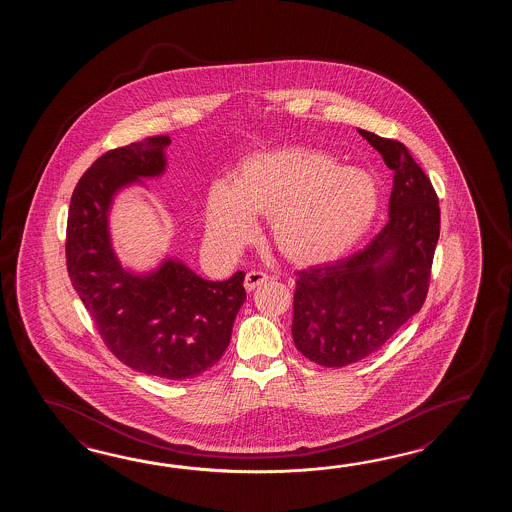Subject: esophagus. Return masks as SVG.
Wrapping results in <instances>:
<instances>
[{
  "instance_id": "34e87169",
  "label": "esophagus",
  "mask_w": 512,
  "mask_h": 512,
  "mask_svg": "<svg viewBox=\"0 0 512 512\" xmlns=\"http://www.w3.org/2000/svg\"><path fill=\"white\" fill-rule=\"evenodd\" d=\"M267 280H269V274H267V272H247V276H245V289H247V291H254L258 285L267 282Z\"/></svg>"
}]
</instances>
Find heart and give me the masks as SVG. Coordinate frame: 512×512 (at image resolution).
I'll return each mask as SVG.
<instances>
[{
	"label": "heart",
	"mask_w": 512,
	"mask_h": 512,
	"mask_svg": "<svg viewBox=\"0 0 512 512\" xmlns=\"http://www.w3.org/2000/svg\"><path fill=\"white\" fill-rule=\"evenodd\" d=\"M381 208L375 177L338 166L322 150L287 146L245 159L207 197L208 241L232 252L251 240L256 216L271 218L272 238L296 263L337 260L359 243Z\"/></svg>",
	"instance_id": "b5f03b06"
}]
</instances>
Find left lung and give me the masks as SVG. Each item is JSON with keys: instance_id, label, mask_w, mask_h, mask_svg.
Segmentation results:
<instances>
[{"instance_id": "1", "label": "left lung", "mask_w": 512, "mask_h": 512, "mask_svg": "<svg viewBox=\"0 0 512 512\" xmlns=\"http://www.w3.org/2000/svg\"><path fill=\"white\" fill-rule=\"evenodd\" d=\"M359 133L393 170L390 219L362 251L296 272L294 346L326 368L368 357L419 313L439 240V199L423 168L403 142Z\"/></svg>"}]
</instances>
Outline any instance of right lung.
<instances>
[{"instance_id":"right-lung-1","label":"right lung","mask_w":512,"mask_h":512,"mask_svg":"<svg viewBox=\"0 0 512 512\" xmlns=\"http://www.w3.org/2000/svg\"><path fill=\"white\" fill-rule=\"evenodd\" d=\"M159 135L100 155L80 177L67 218V272L106 348L131 370L186 381L212 368L229 346L247 298L238 271L210 282L183 261L164 260L148 274L122 269L111 249L109 205L120 188L164 172Z\"/></svg>"}]
</instances>
